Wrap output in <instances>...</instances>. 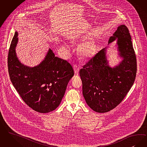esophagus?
I'll use <instances>...</instances> for the list:
<instances>
[{
	"instance_id": "34e87169",
	"label": "esophagus",
	"mask_w": 147,
	"mask_h": 147,
	"mask_svg": "<svg viewBox=\"0 0 147 147\" xmlns=\"http://www.w3.org/2000/svg\"><path fill=\"white\" fill-rule=\"evenodd\" d=\"M73 69H74L75 74L77 75L79 73V67L77 65H75L73 66Z\"/></svg>"
}]
</instances>
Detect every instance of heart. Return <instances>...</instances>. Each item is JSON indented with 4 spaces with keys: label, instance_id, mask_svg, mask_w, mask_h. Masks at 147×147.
I'll use <instances>...</instances> for the list:
<instances>
[{
    "label": "heart",
    "instance_id": "1",
    "mask_svg": "<svg viewBox=\"0 0 147 147\" xmlns=\"http://www.w3.org/2000/svg\"><path fill=\"white\" fill-rule=\"evenodd\" d=\"M65 48L67 49H70V47L67 44H65ZM79 50L82 56L86 57H89L94 52V44L92 41L84 42L80 46Z\"/></svg>",
    "mask_w": 147,
    "mask_h": 147
}]
</instances>
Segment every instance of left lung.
Instances as JSON below:
<instances>
[{
	"mask_svg": "<svg viewBox=\"0 0 147 147\" xmlns=\"http://www.w3.org/2000/svg\"><path fill=\"white\" fill-rule=\"evenodd\" d=\"M116 41V48L121 61L112 67L107 59L109 44ZM105 47L91 59L79 71L82 82V94L93 111L106 113L123 100L135 80L137 61L129 31L124 24L117 30Z\"/></svg>",
	"mask_w": 147,
	"mask_h": 147,
	"instance_id": "8db88e82",
	"label": "left lung"
}]
</instances>
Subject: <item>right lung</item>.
<instances>
[{
    "instance_id": "add662e5",
    "label": "right lung",
    "mask_w": 147,
    "mask_h": 147,
    "mask_svg": "<svg viewBox=\"0 0 147 147\" xmlns=\"http://www.w3.org/2000/svg\"><path fill=\"white\" fill-rule=\"evenodd\" d=\"M18 41L16 31L7 59L12 85L24 102L34 111L41 113L52 112L61 102L67 85L74 76L73 69L68 62L56 57L50 49L39 65H24L16 53Z\"/></svg>"
}]
</instances>
